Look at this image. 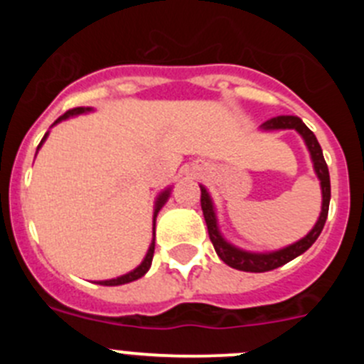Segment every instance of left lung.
Masks as SVG:
<instances>
[{"label":"left lung","instance_id":"obj_1","mask_svg":"<svg viewBox=\"0 0 364 364\" xmlns=\"http://www.w3.org/2000/svg\"><path fill=\"white\" fill-rule=\"evenodd\" d=\"M264 129H295L302 134L304 142H306L308 149H310L311 160H314L315 173L321 180V188H323V210H321L319 220L314 226V230L301 239L299 242L291 244V246L284 247V250H279V252L273 253H247L239 250V247H233L231 244H228L226 240L222 239L220 233H218L217 228V218H215L213 204L210 200V195L204 188H200V205L202 213H204L205 226H208V233H210V239L213 242L215 252L220 257L228 266L235 269H240V272H252V273H262L269 272V269H275L279 266L286 264L294 260L295 257H299L301 253H304L311 244L317 240V237L321 235L324 228V222L328 217V208H330V173H328V166L324 162L323 149H321L319 142L315 134L308 129L306 125L302 124L301 118L297 117H277L272 118V120L264 122L262 124Z\"/></svg>","mask_w":364,"mask_h":364}]
</instances>
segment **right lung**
Listing matches in <instances>:
<instances>
[{
    "label": "right lung",
    "instance_id": "right-lung-1",
    "mask_svg": "<svg viewBox=\"0 0 364 364\" xmlns=\"http://www.w3.org/2000/svg\"><path fill=\"white\" fill-rule=\"evenodd\" d=\"M85 111H89V109H83V107L69 109V111H67L65 114H62V117L58 118V120L54 122V124L65 120V118L73 117V114H80V112H85ZM45 138H47V134H45V136H43V140H45ZM43 140H41V144H43ZM41 144H40V146H41ZM40 146H38V147H40ZM167 197H169V191H164L162 195H160V197H159V200H156V208H154L153 220H154V218H156V213H159V211H160V208H162V205H164V202L167 200ZM153 226H154V224H153ZM153 235H154V228H153ZM153 253H154V237H153V242H151L149 252H147L146 259H144V262L140 266H138L136 269H133V272H131V273H127V275H122V277H118V279H111V281H100V284H102V286H120V284H127V282L136 281V279L142 277L144 273H146L147 269H149L151 260H153Z\"/></svg>",
    "mask_w": 364,
    "mask_h": 364
}]
</instances>
